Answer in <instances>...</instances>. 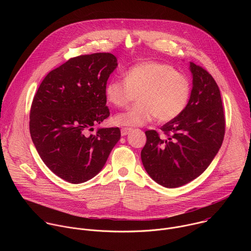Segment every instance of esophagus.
Returning <instances> with one entry per match:
<instances>
[{"label":"esophagus","instance_id":"esophagus-1","mask_svg":"<svg viewBox=\"0 0 251 251\" xmlns=\"http://www.w3.org/2000/svg\"><path fill=\"white\" fill-rule=\"evenodd\" d=\"M131 130H132V129L129 128V127H123V128H121V135H122V136H126L127 134H129V132H130Z\"/></svg>","mask_w":251,"mask_h":251}]
</instances>
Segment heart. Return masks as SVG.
Listing matches in <instances>:
<instances>
[{"mask_svg": "<svg viewBox=\"0 0 251 251\" xmlns=\"http://www.w3.org/2000/svg\"><path fill=\"white\" fill-rule=\"evenodd\" d=\"M104 93L106 100L117 108L126 107L136 97L138 101L116 115L114 121L124 126H140L155 117L160 122H169L181 115L189 102L191 81L170 64L144 61L128 68L123 80L110 79Z\"/></svg>", "mask_w": 251, "mask_h": 251, "instance_id": "b5f03b06", "label": "heart"}]
</instances>
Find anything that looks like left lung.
<instances>
[{"mask_svg":"<svg viewBox=\"0 0 251 251\" xmlns=\"http://www.w3.org/2000/svg\"><path fill=\"white\" fill-rule=\"evenodd\" d=\"M193 89L185 110L161 130L145 132L143 166L159 185L177 188L195 180L218 154L226 119L220 88L207 71L191 62Z\"/></svg>","mask_w":251,"mask_h":251,"instance_id":"8db88e82","label":"left lung"}]
</instances>
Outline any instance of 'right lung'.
Segmentation results:
<instances>
[{
	"label": "right lung",
	"mask_w": 251,
	"mask_h": 251,
	"mask_svg": "<svg viewBox=\"0 0 251 251\" xmlns=\"http://www.w3.org/2000/svg\"><path fill=\"white\" fill-rule=\"evenodd\" d=\"M116 66L109 52L71 57L50 71L33 97L31 140L47 167L68 183L95 176L121 137L118 127L89 134L110 115L104 90Z\"/></svg>",
	"instance_id": "add662e5"
}]
</instances>
